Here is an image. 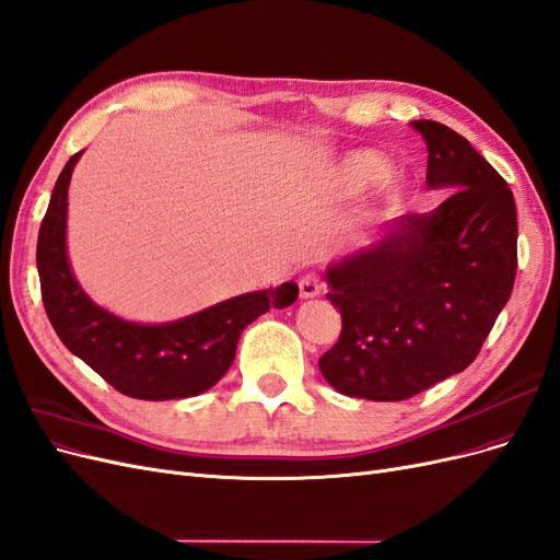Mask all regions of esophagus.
Returning a JSON list of instances; mask_svg holds the SVG:
<instances>
[{
	"label": "esophagus",
	"mask_w": 560,
	"mask_h": 560,
	"mask_svg": "<svg viewBox=\"0 0 560 560\" xmlns=\"http://www.w3.org/2000/svg\"><path fill=\"white\" fill-rule=\"evenodd\" d=\"M320 279L318 275H304L300 279V295L302 298H316L320 293Z\"/></svg>",
	"instance_id": "1"
}]
</instances>
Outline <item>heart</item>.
Here are the masks:
<instances>
[{"label": "heart", "instance_id": "1", "mask_svg": "<svg viewBox=\"0 0 560 560\" xmlns=\"http://www.w3.org/2000/svg\"><path fill=\"white\" fill-rule=\"evenodd\" d=\"M388 174L386 162L374 153H353L345 162V182L351 188H368Z\"/></svg>", "mask_w": 560, "mask_h": 560}]
</instances>
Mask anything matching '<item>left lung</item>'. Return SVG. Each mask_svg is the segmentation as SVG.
<instances>
[{"instance_id":"obj_1","label":"left lung","mask_w":560,"mask_h":560,"mask_svg":"<svg viewBox=\"0 0 560 560\" xmlns=\"http://www.w3.org/2000/svg\"><path fill=\"white\" fill-rule=\"evenodd\" d=\"M430 188H451L430 213H409L388 237L328 269L341 314L318 368L351 398L398 402L463 372L481 351L516 279V207L508 182L470 141L413 120Z\"/></svg>"}]
</instances>
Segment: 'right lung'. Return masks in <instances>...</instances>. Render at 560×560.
<instances>
[{
	"instance_id": "right-lung-1",
	"label": "right lung",
	"mask_w": 560,
	"mask_h": 560,
	"mask_svg": "<svg viewBox=\"0 0 560 560\" xmlns=\"http://www.w3.org/2000/svg\"><path fill=\"white\" fill-rule=\"evenodd\" d=\"M81 151L69 158L39 228L42 300L62 345L106 384L137 400L192 398L228 372L242 330L272 306L298 298L293 281L246 293L167 326H137L100 310L71 275L65 248L67 188Z\"/></svg>"
}]
</instances>
